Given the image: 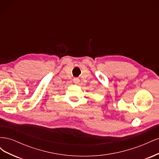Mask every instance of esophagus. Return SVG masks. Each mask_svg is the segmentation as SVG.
<instances>
[{"mask_svg": "<svg viewBox=\"0 0 159 159\" xmlns=\"http://www.w3.org/2000/svg\"><path fill=\"white\" fill-rule=\"evenodd\" d=\"M79 82H80V79H79V78H75L74 79V83L75 84H78Z\"/></svg>", "mask_w": 159, "mask_h": 159, "instance_id": "1", "label": "esophagus"}]
</instances>
